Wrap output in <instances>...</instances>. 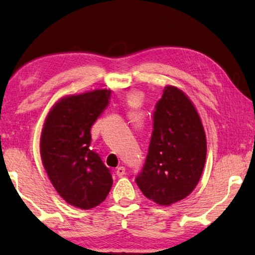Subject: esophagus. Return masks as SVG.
<instances>
[{"label":"esophagus","mask_w":255,"mask_h":255,"mask_svg":"<svg viewBox=\"0 0 255 255\" xmlns=\"http://www.w3.org/2000/svg\"><path fill=\"white\" fill-rule=\"evenodd\" d=\"M116 173H117V176H118V177H123V176L126 175V169H125V167L117 168Z\"/></svg>","instance_id":"esophagus-1"}]
</instances>
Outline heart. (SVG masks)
<instances>
[{
    "instance_id": "1",
    "label": "heart",
    "mask_w": 255,
    "mask_h": 255,
    "mask_svg": "<svg viewBox=\"0 0 255 255\" xmlns=\"http://www.w3.org/2000/svg\"><path fill=\"white\" fill-rule=\"evenodd\" d=\"M140 100V95L138 94L137 92H131L129 93L128 95V103L130 104V106H135V104H137L139 102Z\"/></svg>"
}]
</instances>
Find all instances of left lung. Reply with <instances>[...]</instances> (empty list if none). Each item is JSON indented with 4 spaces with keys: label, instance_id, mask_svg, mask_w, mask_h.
<instances>
[{
    "label": "left lung",
    "instance_id": "left-lung-1",
    "mask_svg": "<svg viewBox=\"0 0 255 255\" xmlns=\"http://www.w3.org/2000/svg\"><path fill=\"white\" fill-rule=\"evenodd\" d=\"M207 138L195 107L183 91L165 86L153 113V132L136 184L147 199L171 205L193 192L203 171Z\"/></svg>",
    "mask_w": 255,
    "mask_h": 255
}]
</instances>
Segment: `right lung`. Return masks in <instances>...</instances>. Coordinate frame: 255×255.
Instances as JSON below:
<instances>
[{
	"label": "right lung",
	"mask_w": 255,
	"mask_h": 255,
	"mask_svg": "<svg viewBox=\"0 0 255 255\" xmlns=\"http://www.w3.org/2000/svg\"><path fill=\"white\" fill-rule=\"evenodd\" d=\"M111 91L96 90L64 96L55 103L40 135V157L52 185L62 199L88 210L107 199L110 169L90 148L91 128L109 104Z\"/></svg>",
	"instance_id": "right-lung-1"
}]
</instances>
